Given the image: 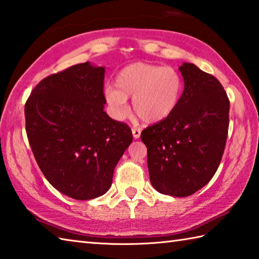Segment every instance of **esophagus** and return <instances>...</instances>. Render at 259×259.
I'll use <instances>...</instances> for the list:
<instances>
[{"mask_svg": "<svg viewBox=\"0 0 259 259\" xmlns=\"http://www.w3.org/2000/svg\"><path fill=\"white\" fill-rule=\"evenodd\" d=\"M131 131H133V136H134L135 139H138L140 137V134H142V131H140V129L133 128V129H131Z\"/></svg>", "mask_w": 259, "mask_h": 259, "instance_id": "34e87169", "label": "esophagus"}]
</instances>
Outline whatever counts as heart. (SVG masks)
<instances>
[{
  "instance_id": "1",
  "label": "heart",
  "mask_w": 259,
  "mask_h": 259,
  "mask_svg": "<svg viewBox=\"0 0 259 259\" xmlns=\"http://www.w3.org/2000/svg\"><path fill=\"white\" fill-rule=\"evenodd\" d=\"M114 87L104 89L105 101L115 119L128 114L126 98L133 97V109L146 123L165 120L176 110L183 92L181 74L171 67L136 62L116 73Z\"/></svg>"
}]
</instances>
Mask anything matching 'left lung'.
Here are the masks:
<instances>
[{"instance_id":"left-lung-1","label":"left lung","mask_w":259,"mask_h":259,"mask_svg":"<svg viewBox=\"0 0 259 259\" xmlns=\"http://www.w3.org/2000/svg\"><path fill=\"white\" fill-rule=\"evenodd\" d=\"M179 70L185 89L165 120L143 130L152 186L163 195L187 197L214 177L227 143L230 102L214 76L192 63Z\"/></svg>"}]
</instances>
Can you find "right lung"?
Here are the masks:
<instances>
[{
	"mask_svg": "<svg viewBox=\"0 0 259 259\" xmlns=\"http://www.w3.org/2000/svg\"><path fill=\"white\" fill-rule=\"evenodd\" d=\"M104 67L72 65L43 79L25 105L26 131L36 162L63 195L88 200L110 189L133 142L131 129L106 114Z\"/></svg>",
	"mask_w": 259,
	"mask_h": 259,
	"instance_id": "obj_1",
	"label": "right lung"
}]
</instances>
